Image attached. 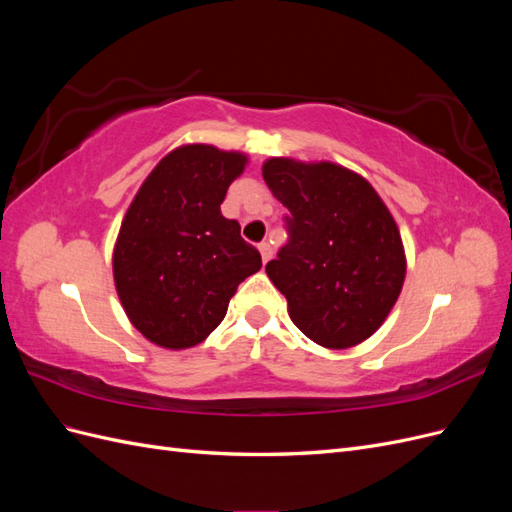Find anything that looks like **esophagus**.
Here are the masks:
<instances>
[{
  "mask_svg": "<svg viewBox=\"0 0 512 512\" xmlns=\"http://www.w3.org/2000/svg\"><path fill=\"white\" fill-rule=\"evenodd\" d=\"M258 250H260V256H262V262H267L271 260V256H273V247H271V243L269 241H262L260 245H258Z\"/></svg>",
  "mask_w": 512,
  "mask_h": 512,
  "instance_id": "34e87169",
  "label": "esophagus"
}]
</instances>
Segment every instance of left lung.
Instances as JSON below:
<instances>
[{"label":"left lung","instance_id":"1","mask_svg":"<svg viewBox=\"0 0 512 512\" xmlns=\"http://www.w3.org/2000/svg\"><path fill=\"white\" fill-rule=\"evenodd\" d=\"M262 177L288 209V241L267 275L292 322L324 348L361 344L389 316L406 277L389 209L363 177L331 162L271 158Z\"/></svg>","mask_w":512,"mask_h":512}]
</instances>
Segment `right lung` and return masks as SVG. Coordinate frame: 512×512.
Here are the masks:
<instances>
[{
	"instance_id": "add662e5",
	"label": "right lung",
	"mask_w": 512,
	"mask_h": 512,
	"mask_svg": "<svg viewBox=\"0 0 512 512\" xmlns=\"http://www.w3.org/2000/svg\"><path fill=\"white\" fill-rule=\"evenodd\" d=\"M245 156L211 145L175 149L151 170L121 222L113 254L123 309L149 342L190 348L224 320L260 267V252L222 215Z\"/></svg>"
}]
</instances>
